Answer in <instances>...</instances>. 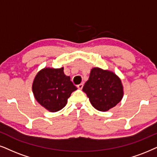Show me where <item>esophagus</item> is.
Listing matches in <instances>:
<instances>
[{"label":"esophagus","mask_w":157,"mask_h":157,"mask_svg":"<svg viewBox=\"0 0 157 157\" xmlns=\"http://www.w3.org/2000/svg\"><path fill=\"white\" fill-rule=\"evenodd\" d=\"M82 87H83V84H82V83H81V84H79L78 85H77V88L80 89V90L82 88Z\"/></svg>","instance_id":"esophagus-1"}]
</instances>
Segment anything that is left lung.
Returning a JSON list of instances; mask_svg holds the SVG:
<instances>
[{"label":"left lung","instance_id":"1","mask_svg":"<svg viewBox=\"0 0 157 157\" xmlns=\"http://www.w3.org/2000/svg\"><path fill=\"white\" fill-rule=\"evenodd\" d=\"M82 90L87 94L92 106L101 112L113 108L123 97V86L119 77L114 72L98 67L91 69Z\"/></svg>","mask_w":157,"mask_h":157}]
</instances>
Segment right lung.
Returning <instances> with one entry per match:
<instances>
[{
    "label": "right lung",
    "instance_id": "obj_1",
    "mask_svg": "<svg viewBox=\"0 0 157 157\" xmlns=\"http://www.w3.org/2000/svg\"><path fill=\"white\" fill-rule=\"evenodd\" d=\"M76 90L70 77L64 75V67L41 69L33 83V92L36 101L51 112L62 109L71 93Z\"/></svg>",
    "mask_w": 157,
    "mask_h": 157
}]
</instances>
